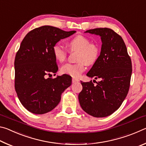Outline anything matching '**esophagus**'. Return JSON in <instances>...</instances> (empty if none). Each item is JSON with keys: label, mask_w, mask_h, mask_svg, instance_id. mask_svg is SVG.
I'll list each match as a JSON object with an SVG mask.
<instances>
[{"label": "esophagus", "mask_w": 146, "mask_h": 146, "mask_svg": "<svg viewBox=\"0 0 146 146\" xmlns=\"http://www.w3.org/2000/svg\"><path fill=\"white\" fill-rule=\"evenodd\" d=\"M79 82V80L77 78H72V82L73 83H76V82Z\"/></svg>", "instance_id": "34e87169"}]
</instances>
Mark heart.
<instances>
[{
  "mask_svg": "<svg viewBox=\"0 0 146 146\" xmlns=\"http://www.w3.org/2000/svg\"><path fill=\"white\" fill-rule=\"evenodd\" d=\"M68 46L71 51H78L77 64H66L62 66V73L78 78L86 70V64L93 65L97 61L100 55V49L95 44L91 43L86 36L78 35L68 42ZM53 54L56 60L63 62L67 56V51L58 44L53 47Z\"/></svg>",
  "mask_w": 146,
  "mask_h": 146,
  "instance_id": "obj_1",
  "label": "heart"
}]
</instances>
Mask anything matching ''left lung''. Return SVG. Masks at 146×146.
<instances>
[{
  "instance_id": "8db88e82",
  "label": "left lung",
  "mask_w": 146,
  "mask_h": 146,
  "mask_svg": "<svg viewBox=\"0 0 146 146\" xmlns=\"http://www.w3.org/2000/svg\"><path fill=\"white\" fill-rule=\"evenodd\" d=\"M84 33L100 36L101 51L87 76L100 78L94 85L81 81L78 100L82 110L94 117H106L117 111L129 91L132 64L122 38L110 28L90 29Z\"/></svg>"
}]
</instances>
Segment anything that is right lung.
Returning <instances> with one entry per match:
<instances>
[{
  "instance_id": "add662e5",
  "label": "right lung",
  "mask_w": 146,
  "mask_h": 146,
  "mask_svg": "<svg viewBox=\"0 0 146 146\" xmlns=\"http://www.w3.org/2000/svg\"><path fill=\"white\" fill-rule=\"evenodd\" d=\"M76 33L44 26L29 31L22 41L15 59V88L27 110L42 115L58 104L61 95L71 85V76L64 74L55 78L58 71L53 54V46Z\"/></svg>"
}]
</instances>
